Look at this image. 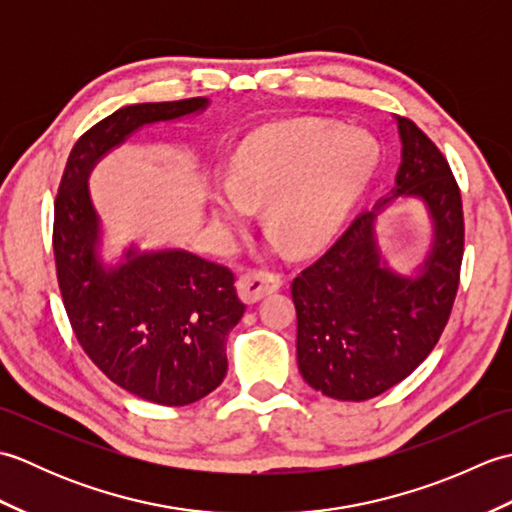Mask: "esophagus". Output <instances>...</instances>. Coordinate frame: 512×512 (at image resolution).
Wrapping results in <instances>:
<instances>
[{"label":"esophagus","mask_w":512,"mask_h":512,"mask_svg":"<svg viewBox=\"0 0 512 512\" xmlns=\"http://www.w3.org/2000/svg\"><path fill=\"white\" fill-rule=\"evenodd\" d=\"M281 284H284L281 277L268 273V270H248V273L239 275L237 292L246 303H255L266 295H273V292L281 288Z\"/></svg>","instance_id":"esophagus-1"}]
</instances>
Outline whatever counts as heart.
I'll return each mask as SVG.
<instances>
[{
	"instance_id": "1",
	"label": "heart",
	"mask_w": 512,
	"mask_h": 512,
	"mask_svg": "<svg viewBox=\"0 0 512 512\" xmlns=\"http://www.w3.org/2000/svg\"><path fill=\"white\" fill-rule=\"evenodd\" d=\"M378 165V147L336 125L288 123L250 134L231 158L228 182L209 198L213 224L235 231L264 204V224L295 250L339 231Z\"/></svg>"
}]
</instances>
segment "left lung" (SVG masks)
I'll return each mask as SVG.
<instances>
[{
	"mask_svg": "<svg viewBox=\"0 0 512 512\" xmlns=\"http://www.w3.org/2000/svg\"><path fill=\"white\" fill-rule=\"evenodd\" d=\"M396 123V187L292 281L299 372L336 400H369L405 380L436 347L460 284V189L427 134L409 118ZM400 199L422 201L432 222L428 255L411 274L391 269L375 242L377 217Z\"/></svg>",
	"mask_w": 512,
	"mask_h": 512,
	"instance_id": "left-lung-1",
	"label": "left lung"
}]
</instances>
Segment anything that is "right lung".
<instances>
[{
	"label": "right lung",
	"mask_w": 512,
	"mask_h": 512,
	"mask_svg": "<svg viewBox=\"0 0 512 512\" xmlns=\"http://www.w3.org/2000/svg\"><path fill=\"white\" fill-rule=\"evenodd\" d=\"M209 103H138L103 118L76 140L54 200V262L76 339L112 383L167 407L191 405L222 383L226 336L246 306L231 270L184 248L132 244L105 264L88 182L99 160L138 129L202 114Z\"/></svg>",
	"instance_id": "right-lung-1"
}]
</instances>
